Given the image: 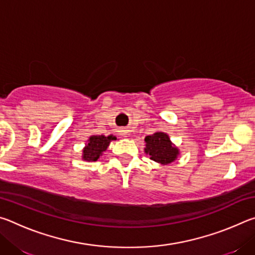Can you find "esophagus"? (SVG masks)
<instances>
[{
  "label": "esophagus",
  "mask_w": 255,
  "mask_h": 255,
  "mask_svg": "<svg viewBox=\"0 0 255 255\" xmlns=\"http://www.w3.org/2000/svg\"><path fill=\"white\" fill-rule=\"evenodd\" d=\"M120 131H122L123 135H127V130H120Z\"/></svg>",
  "instance_id": "1"
}]
</instances>
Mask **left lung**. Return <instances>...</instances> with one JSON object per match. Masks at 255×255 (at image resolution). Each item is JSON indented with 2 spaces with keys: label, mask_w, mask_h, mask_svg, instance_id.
I'll return each mask as SVG.
<instances>
[{
  "label": "left lung",
  "mask_w": 255,
  "mask_h": 255,
  "mask_svg": "<svg viewBox=\"0 0 255 255\" xmlns=\"http://www.w3.org/2000/svg\"><path fill=\"white\" fill-rule=\"evenodd\" d=\"M146 154L149 158L161 164L173 162L179 154V150L171 144L170 138L164 132H155L152 136L145 138Z\"/></svg>",
  "instance_id": "obj_1"
}]
</instances>
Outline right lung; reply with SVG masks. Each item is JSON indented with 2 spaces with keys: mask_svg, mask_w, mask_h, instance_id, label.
Wrapping results in <instances>:
<instances>
[{
  "mask_svg": "<svg viewBox=\"0 0 255 255\" xmlns=\"http://www.w3.org/2000/svg\"><path fill=\"white\" fill-rule=\"evenodd\" d=\"M114 136H91L89 139V143L83 150V159L85 161H97L100 157V155L105 152L108 146H109L110 141L114 140Z\"/></svg>",
  "mask_w": 255,
  "mask_h": 255,
  "instance_id": "right-lung-1",
  "label": "right lung"
}]
</instances>
